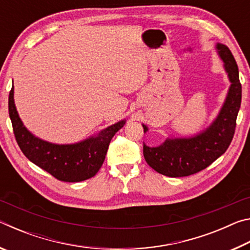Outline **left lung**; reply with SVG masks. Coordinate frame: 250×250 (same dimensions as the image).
Instances as JSON below:
<instances>
[{
    "instance_id": "left-lung-1",
    "label": "left lung",
    "mask_w": 250,
    "mask_h": 250,
    "mask_svg": "<svg viewBox=\"0 0 250 250\" xmlns=\"http://www.w3.org/2000/svg\"><path fill=\"white\" fill-rule=\"evenodd\" d=\"M217 49L231 83L225 104L213 125L195 137L167 139L156 147L143 145L146 163L160 174L170 177L195 174L225 153L234 138L236 119L242 103V83L238 66L229 48L217 44ZM143 130L147 131L145 125Z\"/></svg>"
}]
</instances>
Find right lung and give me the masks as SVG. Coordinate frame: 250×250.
<instances>
[{
	"instance_id": "obj_1",
	"label": "right lung",
	"mask_w": 250,
	"mask_h": 250,
	"mask_svg": "<svg viewBox=\"0 0 250 250\" xmlns=\"http://www.w3.org/2000/svg\"><path fill=\"white\" fill-rule=\"evenodd\" d=\"M14 88L8 96L10 115L16 142L24 155L62 182H82L95 176L103 166L109 143L125 120L108 126L97 137L75 145H54L34 137L21 121L14 104Z\"/></svg>"
}]
</instances>
